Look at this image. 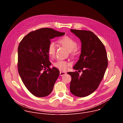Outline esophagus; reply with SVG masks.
Segmentation results:
<instances>
[{"label":"esophagus","instance_id":"34e87169","mask_svg":"<svg viewBox=\"0 0 123 123\" xmlns=\"http://www.w3.org/2000/svg\"><path fill=\"white\" fill-rule=\"evenodd\" d=\"M66 74V73L65 72H60V76H63Z\"/></svg>","mask_w":123,"mask_h":123}]
</instances>
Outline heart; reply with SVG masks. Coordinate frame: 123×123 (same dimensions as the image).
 <instances>
[{
  "label": "heart",
  "mask_w": 123,
  "mask_h": 123,
  "mask_svg": "<svg viewBox=\"0 0 123 123\" xmlns=\"http://www.w3.org/2000/svg\"><path fill=\"white\" fill-rule=\"evenodd\" d=\"M58 43L63 47L68 50L73 57L76 56L79 50L77 48V43L73 38L68 36H65L58 39ZM55 44L54 42H50L47 47V52L50 57H54L55 53ZM70 64L67 61L58 60L54 63V66L62 71H66Z\"/></svg>",
  "instance_id": "1"
}]
</instances>
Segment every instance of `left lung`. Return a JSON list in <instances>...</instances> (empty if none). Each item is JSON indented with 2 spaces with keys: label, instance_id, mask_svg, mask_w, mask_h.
<instances>
[{
  "label": "left lung",
  "instance_id": "1",
  "mask_svg": "<svg viewBox=\"0 0 123 123\" xmlns=\"http://www.w3.org/2000/svg\"><path fill=\"white\" fill-rule=\"evenodd\" d=\"M82 43L79 59L74 67L76 71L68 72L72 80L70 91L75 96L86 97L93 93L103 78L108 65L106 49L99 38L92 31L71 29Z\"/></svg>",
  "mask_w": 123,
  "mask_h": 123
}]
</instances>
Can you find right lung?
<instances>
[{
	"label": "right lung",
	"instance_id": "obj_1",
	"mask_svg": "<svg viewBox=\"0 0 123 123\" xmlns=\"http://www.w3.org/2000/svg\"><path fill=\"white\" fill-rule=\"evenodd\" d=\"M65 34L51 28H41L29 32L18 48V71L28 91L38 97L52 92L59 75V70L50 68L47 52L50 39Z\"/></svg>",
	"mask_w": 123,
	"mask_h": 123
}]
</instances>
